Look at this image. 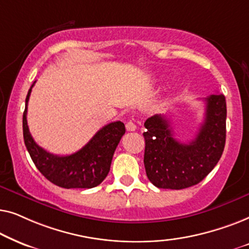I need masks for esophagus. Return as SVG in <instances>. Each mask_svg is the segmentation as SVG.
Here are the masks:
<instances>
[{"label":"esophagus","mask_w":249,"mask_h":249,"mask_svg":"<svg viewBox=\"0 0 249 249\" xmlns=\"http://www.w3.org/2000/svg\"><path fill=\"white\" fill-rule=\"evenodd\" d=\"M125 128H127L128 131H135L136 128H137V125H136V124L132 120L128 121L127 124H125Z\"/></svg>","instance_id":"esophagus-1"}]
</instances>
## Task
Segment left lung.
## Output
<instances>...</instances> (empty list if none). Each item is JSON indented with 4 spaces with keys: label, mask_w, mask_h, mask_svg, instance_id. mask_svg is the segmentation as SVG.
<instances>
[{
    "label": "left lung",
    "mask_w": 249,
    "mask_h": 249,
    "mask_svg": "<svg viewBox=\"0 0 249 249\" xmlns=\"http://www.w3.org/2000/svg\"><path fill=\"white\" fill-rule=\"evenodd\" d=\"M205 102V118L188 144L173 138L171 122L165 115L155 114L145 121V170L158 188L183 189L197 185L219 162L226 145V97L213 94Z\"/></svg>",
    "instance_id": "8db88e82"
}]
</instances>
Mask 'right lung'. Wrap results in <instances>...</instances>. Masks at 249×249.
I'll use <instances>...</instances> for the list:
<instances>
[{"instance_id":"right-lung-1","label":"right lung","mask_w":249,"mask_h":249,"mask_svg":"<svg viewBox=\"0 0 249 249\" xmlns=\"http://www.w3.org/2000/svg\"><path fill=\"white\" fill-rule=\"evenodd\" d=\"M35 83L29 88L26 97L22 129L27 151L36 168L47 180L62 188H93L98 186L110 171L114 151L125 132L124 124L121 121H115L104 125L83 148L73 154H51L36 144L27 124V105Z\"/></svg>"}]
</instances>
